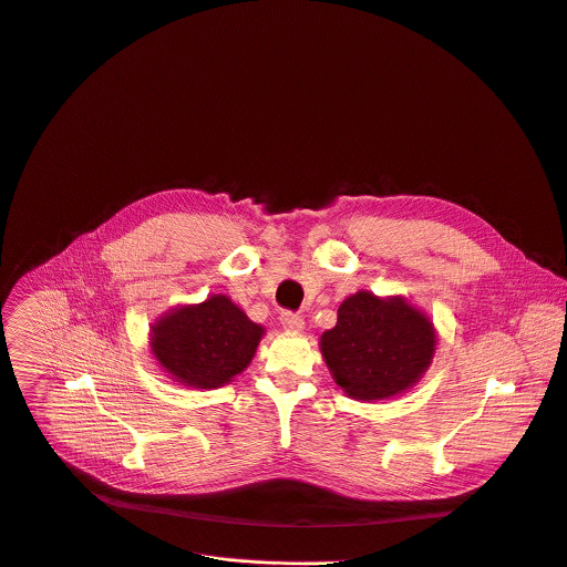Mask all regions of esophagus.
I'll return each instance as SVG.
<instances>
[{
    "instance_id": "34e87169",
    "label": "esophagus",
    "mask_w": 567,
    "mask_h": 567,
    "mask_svg": "<svg viewBox=\"0 0 567 567\" xmlns=\"http://www.w3.org/2000/svg\"><path fill=\"white\" fill-rule=\"evenodd\" d=\"M280 322H282V327H285L287 331H300V329L305 327L302 316H298V313H293V311H285V313L280 316Z\"/></svg>"
}]
</instances>
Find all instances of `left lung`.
Wrapping results in <instances>:
<instances>
[{"instance_id":"1","label":"left lung","mask_w":567,"mask_h":567,"mask_svg":"<svg viewBox=\"0 0 567 567\" xmlns=\"http://www.w3.org/2000/svg\"><path fill=\"white\" fill-rule=\"evenodd\" d=\"M436 347L427 316L403 298L358 291L338 307V322L320 338L336 385L358 401H383L410 390Z\"/></svg>"}]
</instances>
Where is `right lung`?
Segmentation results:
<instances>
[{
    "label": "right lung",
    "mask_w": 567,
    "mask_h": 567,
    "mask_svg": "<svg viewBox=\"0 0 567 567\" xmlns=\"http://www.w3.org/2000/svg\"><path fill=\"white\" fill-rule=\"evenodd\" d=\"M265 329L218 293L196 307H179L153 324L151 349L171 379L200 390L229 383L254 358Z\"/></svg>",
    "instance_id": "add662e5"
}]
</instances>
